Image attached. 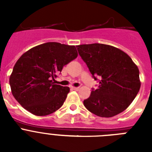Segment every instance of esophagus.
Instances as JSON below:
<instances>
[{"label": "esophagus", "instance_id": "esophagus-1", "mask_svg": "<svg viewBox=\"0 0 152 152\" xmlns=\"http://www.w3.org/2000/svg\"><path fill=\"white\" fill-rule=\"evenodd\" d=\"M72 89L75 91H78L79 89H80V88H79V87H72Z\"/></svg>", "mask_w": 152, "mask_h": 152}]
</instances>
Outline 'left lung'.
Wrapping results in <instances>:
<instances>
[{
  "label": "left lung",
  "mask_w": 152,
  "mask_h": 152,
  "mask_svg": "<svg viewBox=\"0 0 152 152\" xmlns=\"http://www.w3.org/2000/svg\"><path fill=\"white\" fill-rule=\"evenodd\" d=\"M79 54L99 85L83 101L88 110L102 118L121 113L132 103L140 88L139 69L120 49L106 44L77 46Z\"/></svg>",
  "instance_id": "1"
}]
</instances>
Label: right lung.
Listing matches in <instances>:
<instances>
[{
  "label": "right lung",
  "instance_id": "right-lung-1",
  "mask_svg": "<svg viewBox=\"0 0 152 152\" xmlns=\"http://www.w3.org/2000/svg\"><path fill=\"white\" fill-rule=\"evenodd\" d=\"M77 56L75 46L59 42H46L30 49L18 59L9 77L14 98L34 115H49L57 110L70 89L55 84V78Z\"/></svg>",
  "mask_w": 152,
  "mask_h": 152
}]
</instances>
